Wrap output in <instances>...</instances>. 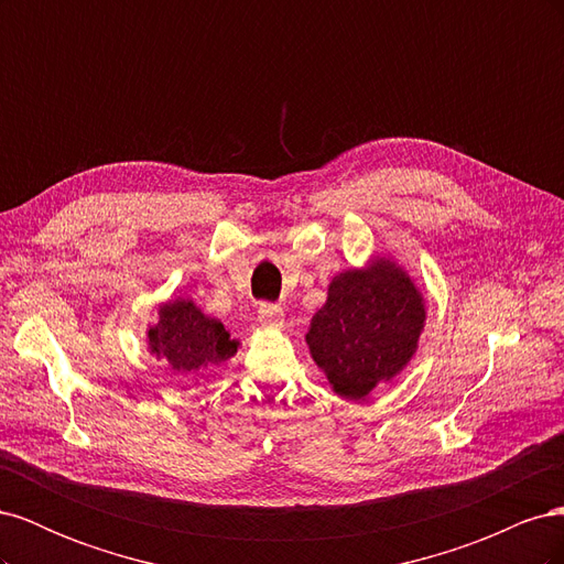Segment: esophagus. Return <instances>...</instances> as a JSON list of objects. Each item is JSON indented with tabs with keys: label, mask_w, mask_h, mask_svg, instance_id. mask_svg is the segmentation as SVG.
<instances>
[{
	"label": "esophagus",
	"mask_w": 564,
	"mask_h": 564,
	"mask_svg": "<svg viewBox=\"0 0 564 564\" xmlns=\"http://www.w3.org/2000/svg\"><path fill=\"white\" fill-rule=\"evenodd\" d=\"M259 322L263 327H280L284 322V311L280 305H272V303H261L259 305Z\"/></svg>",
	"instance_id": "obj_1"
}]
</instances>
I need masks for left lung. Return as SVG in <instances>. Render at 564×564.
Listing matches in <instances>:
<instances>
[{
    "mask_svg": "<svg viewBox=\"0 0 564 564\" xmlns=\"http://www.w3.org/2000/svg\"><path fill=\"white\" fill-rule=\"evenodd\" d=\"M423 322V299L406 272L373 259L332 280L305 344L334 392L362 400L412 360Z\"/></svg>",
    "mask_w": 564,
    "mask_h": 564,
    "instance_id": "8db88e82",
    "label": "left lung"
}]
</instances>
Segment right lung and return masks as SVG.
Wrapping results in <instances>:
<instances>
[{"instance_id":"right-lung-1","label":"right lung","mask_w":564,"mask_h":564,"mask_svg":"<svg viewBox=\"0 0 564 564\" xmlns=\"http://www.w3.org/2000/svg\"><path fill=\"white\" fill-rule=\"evenodd\" d=\"M148 346L172 369L187 373L226 362L240 340L230 338L224 324L204 315L193 301L176 299L160 305V319L148 332Z\"/></svg>"}]
</instances>
